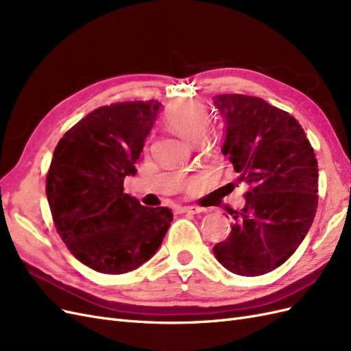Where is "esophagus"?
Masks as SVG:
<instances>
[{
  "instance_id": "34e87169",
  "label": "esophagus",
  "mask_w": 351,
  "mask_h": 351,
  "mask_svg": "<svg viewBox=\"0 0 351 351\" xmlns=\"http://www.w3.org/2000/svg\"><path fill=\"white\" fill-rule=\"evenodd\" d=\"M182 212H192V214H200L202 209L197 206H183Z\"/></svg>"
}]
</instances>
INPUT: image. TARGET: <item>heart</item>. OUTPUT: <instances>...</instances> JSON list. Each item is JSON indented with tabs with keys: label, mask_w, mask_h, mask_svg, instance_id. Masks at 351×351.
<instances>
[{
	"label": "heart",
	"mask_w": 351,
	"mask_h": 351,
	"mask_svg": "<svg viewBox=\"0 0 351 351\" xmlns=\"http://www.w3.org/2000/svg\"><path fill=\"white\" fill-rule=\"evenodd\" d=\"M165 121L169 129L192 143L205 139L209 115L205 107L195 101H178L169 105L165 112Z\"/></svg>",
	"instance_id": "1"
}]
</instances>
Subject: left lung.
Segmentation results:
<instances>
[{"mask_svg":"<svg viewBox=\"0 0 351 351\" xmlns=\"http://www.w3.org/2000/svg\"><path fill=\"white\" fill-rule=\"evenodd\" d=\"M224 120L221 152L250 190L232 214L228 239L214 246L232 274L258 277L289 259L309 231L317 208V162L302 125L267 101L217 95Z\"/></svg>","mask_w":351,"mask_h":351,"instance_id":"8db88e82","label":"left lung"}]
</instances>
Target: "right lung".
Returning <instances> with one entry per match:
<instances>
[{"label": "right lung", "instance_id": "obj_1", "mask_svg": "<svg viewBox=\"0 0 351 351\" xmlns=\"http://www.w3.org/2000/svg\"><path fill=\"white\" fill-rule=\"evenodd\" d=\"M158 101L101 107L62 136L47 176V196L60 237L73 256L102 274H125L149 261L171 226L168 208H146L124 193Z\"/></svg>", "mask_w": 351, "mask_h": 351}]
</instances>
